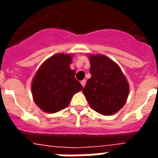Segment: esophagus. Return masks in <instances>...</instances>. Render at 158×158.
I'll return each instance as SVG.
<instances>
[{
  "mask_svg": "<svg viewBox=\"0 0 158 158\" xmlns=\"http://www.w3.org/2000/svg\"><path fill=\"white\" fill-rule=\"evenodd\" d=\"M85 84H86L85 80H82V81H81V85H82L83 87H85Z\"/></svg>",
  "mask_w": 158,
  "mask_h": 158,
  "instance_id": "obj_1",
  "label": "esophagus"
}]
</instances>
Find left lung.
Segmentation results:
<instances>
[{
  "label": "left lung",
  "mask_w": 158,
  "mask_h": 158,
  "mask_svg": "<svg viewBox=\"0 0 158 158\" xmlns=\"http://www.w3.org/2000/svg\"><path fill=\"white\" fill-rule=\"evenodd\" d=\"M91 78L83 93L93 110L105 116L113 115L124 106L129 83L118 64L103 55H89Z\"/></svg>",
  "instance_id": "obj_1"
}]
</instances>
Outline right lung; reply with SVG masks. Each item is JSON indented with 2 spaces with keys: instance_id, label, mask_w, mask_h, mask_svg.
Here are the masks:
<instances>
[{
  "instance_id": "1",
  "label": "right lung",
  "mask_w": 158,
  "mask_h": 158,
  "mask_svg": "<svg viewBox=\"0 0 158 158\" xmlns=\"http://www.w3.org/2000/svg\"><path fill=\"white\" fill-rule=\"evenodd\" d=\"M72 56L56 54L47 59L33 79L31 90L36 105L44 112L56 113L69 106L73 96L83 89L70 69Z\"/></svg>"
}]
</instances>
